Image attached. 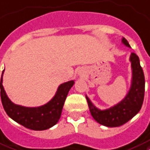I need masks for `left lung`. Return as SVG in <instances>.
Segmentation results:
<instances>
[{
    "label": "left lung",
    "instance_id": "left-lung-1",
    "mask_svg": "<svg viewBox=\"0 0 150 150\" xmlns=\"http://www.w3.org/2000/svg\"><path fill=\"white\" fill-rule=\"evenodd\" d=\"M122 42L126 46L131 47L124 38H122ZM130 61L132 69L131 86L127 94L120 102L108 109L100 110L86 96L91 115L101 125L109 127H120L131 120L141 109L145 94V76L139 57L134 52L131 54Z\"/></svg>",
    "mask_w": 150,
    "mask_h": 150
}]
</instances>
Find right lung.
<instances>
[{
  "label": "right lung",
  "instance_id": "obj_1",
  "mask_svg": "<svg viewBox=\"0 0 150 150\" xmlns=\"http://www.w3.org/2000/svg\"><path fill=\"white\" fill-rule=\"evenodd\" d=\"M4 71V70L0 82L1 98L4 111L10 118L34 131L47 130L59 121L67 93L75 83L73 80L60 85L54 97L47 104L39 107L29 108L16 105L7 96L2 85Z\"/></svg>",
  "mask_w": 150,
  "mask_h": 150
}]
</instances>
